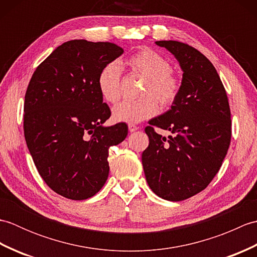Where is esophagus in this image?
Returning <instances> with one entry per match:
<instances>
[{"label": "esophagus", "mask_w": 257, "mask_h": 257, "mask_svg": "<svg viewBox=\"0 0 257 257\" xmlns=\"http://www.w3.org/2000/svg\"><path fill=\"white\" fill-rule=\"evenodd\" d=\"M128 128H129V132H130V133H135V132H137V130H138L137 125L134 124V123H129Z\"/></svg>", "instance_id": "esophagus-1"}]
</instances>
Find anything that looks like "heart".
Returning <instances> with one entry per match:
<instances>
[{
  "instance_id": "heart-1",
  "label": "heart",
  "mask_w": 257,
  "mask_h": 257,
  "mask_svg": "<svg viewBox=\"0 0 257 257\" xmlns=\"http://www.w3.org/2000/svg\"><path fill=\"white\" fill-rule=\"evenodd\" d=\"M125 65L146 78L138 101L120 102L112 109V118L117 122L138 123L154 117L161 107H169L177 99L180 90L179 80L171 72V65L155 51L143 50L130 56ZM121 68L116 62L108 63L98 74L97 85L101 97L114 103L120 98Z\"/></svg>"
}]
</instances>
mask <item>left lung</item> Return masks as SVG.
<instances>
[{"label": "left lung", "instance_id": "1", "mask_svg": "<svg viewBox=\"0 0 257 257\" xmlns=\"http://www.w3.org/2000/svg\"><path fill=\"white\" fill-rule=\"evenodd\" d=\"M179 62L182 80L171 108L149 121L143 160L150 189L168 201L204 190L219 172L231 141V111L215 67L203 54L177 41H158ZM172 133L167 140L153 125Z\"/></svg>", "mask_w": 257, "mask_h": 257}]
</instances>
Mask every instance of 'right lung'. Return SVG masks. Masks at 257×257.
I'll return each mask as SVG.
<instances>
[{
	"instance_id": "1",
	"label": "right lung",
	"mask_w": 257,
	"mask_h": 257,
	"mask_svg": "<svg viewBox=\"0 0 257 257\" xmlns=\"http://www.w3.org/2000/svg\"><path fill=\"white\" fill-rule=\"evenodd\" d=\"M122 53L112 43L68 41L36 68L27 87V148L45 183L67 199L86 200L102 188L108 149L128 135L123 122L103 125L110 109L97 85L101 68Z\"/></svg>"
}]
</instances>
